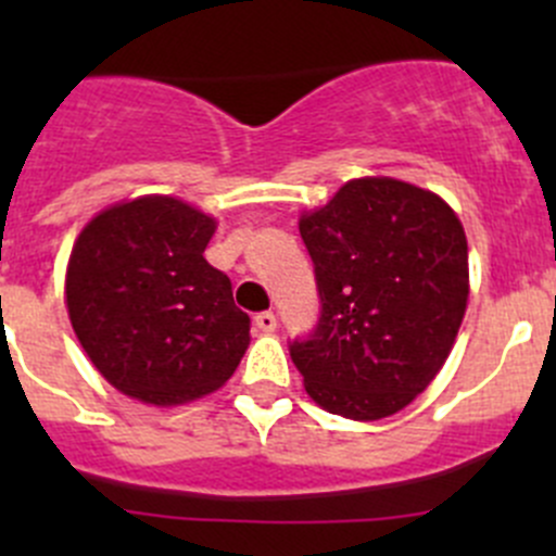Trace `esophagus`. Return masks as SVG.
Listing matches in <instances>:
<instances>
[{"label":"esophagus","mask_w":556,"mask_h":556,"mask_svg":"<svg viewBox=\"0 0 556 556\" xmlns=\"http://www.w3.org/2000/svg\"><path fill=\"white\" fill-rule=\"evenodd\" d=\"M255 325L257 330H263V333H274V328H277V317H274V312H257Z\"/></svg>","instance_id":"obj_1"}]
</instances>
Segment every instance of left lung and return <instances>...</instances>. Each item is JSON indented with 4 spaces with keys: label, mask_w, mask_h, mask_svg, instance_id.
<instances>
[{
    "label": "left lung",
    "mask_w": 556,
    "mask_h": 556,
    "mask_svg": "<svg viewBox=\"0 0 556 556\" xmlns=\"http://www.w3.org/2000/svg\"><path fill=\"white\" fill-rule=\"evenodd\" d=\"M319 317L290 341L306 392L346 419L401 412L441 371L468 304V242L444 199L390 177L304 215Z\"/></svg>",
    "instance_id": "obj_1"
}]
</instances>
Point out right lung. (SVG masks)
<instances>
[{
  "instance_id": "add662e5",
  "label": "right lung",
  "mask_w": 556,
  "mask_h": 556,
  "mask_svg": "<svg viewBox=\"0 0 556 556\" xmlns=\"http://www.w3.org/2000/svg\"><path fill=\"white\" fill-rule=\"evenodd\" d=\"M215 220L144 195L93 217L66 268L72 328L99 374L126 395L174 406L231 379L250 317L204 257Z\"/></svg>"
}]
</instances>
